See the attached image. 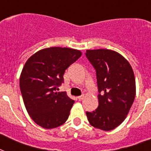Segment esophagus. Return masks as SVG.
I'll use <instances>...</instances> for the list:
<instances>
[{
	"mask_svg": "<svg viewBox=\"0 0 151 151\" xmlns=\"http://www.w3.org/2000/svg\"><path fill=\"white\" fill-rule=\"evenodd\" d=\"M78 100H82L83 99H84V95H81V96H78Z\"/></svg>",
	"mask_w": 151,
	"mask_h": 151,
	"instance_id": "34e87169",
	"label": "esophagus"
}]
</instances>
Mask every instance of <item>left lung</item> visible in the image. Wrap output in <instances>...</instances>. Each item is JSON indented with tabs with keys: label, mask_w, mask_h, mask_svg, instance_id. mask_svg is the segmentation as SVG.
<instances>
[{
	"label": "left lung",
	"mask_w": 151,
	"mask_h": 151,
	"mask_svg": "<svg viewBox=\"0 0 151 151\" xmlns=\"http://www.w3.org/2000/svg\"><path fill=\"white\" fill-rule=\"evenodd\" d=\"M85 55L96 72L99 106L86 112L92 126L110 131L125 119L136 96V81L129 63L109 49L87 50Z\"/></svg>",
	"instance_id": "left-lung-1"
}]
</instances>
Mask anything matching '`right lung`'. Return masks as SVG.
Instances as JSON below:
<instances>
[{
	"mask_svg": "<svg viewBox=\"0 0 151 151\" xmlns=\"http://www.w3.org/2000/svg\"><path fill=\"white\" fill-rule=\"evenodd\" d=\"M81 55L78 50L53 47L38 51L25 64L19 79L22 99L33 121L44 129L60 126L68 118L74 101L57 90L65 70Z\"/></svg>",
	"mask_w": 151,
	"mask_h": 151,
	"instance_id": "obj_1",
	"label": "right lung"
}]
</instances>
